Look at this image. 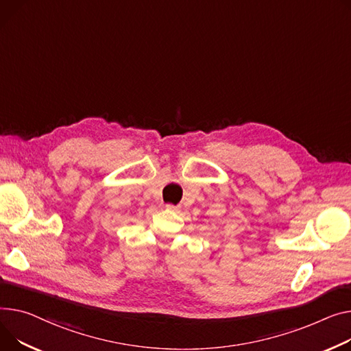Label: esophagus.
Here are the masks:
<instances>
[{"label":"esophagus","instance_id":"1","mask_svg":"<svg viewBox=\"0 0 351 351\" xmlns=\"http://www.w3.org/2000/svg\"><path fill=\"white\" fill-rule=\"evenodd\" d=\"M167 208L171 210V212H178V210L180 208L179 206H175V204H167Z\"/></svg>","mask_w":351,"mask_h":351}]
</instances>
